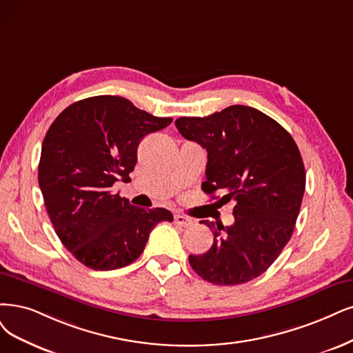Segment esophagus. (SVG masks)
I'll return each instance as SVG.
<instances>
[{
    "mask_svg": "<svg viewBox=\"0 0 353 353\" xmlns=\"http://www.w3.org/2000/svg\"><path fill=\"white\" fill-rule=\"evenodd\" d=\"M174 223L180 227H190L193 224V221L185 215H174Z\"/></svg>",
    "mask_w": 353,
    "mask_h": 353,
    "instance_id": "obj_1",
    "label": "esophagus"
}]
</instances>
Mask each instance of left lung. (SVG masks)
Listing matches in <instances>:
<instances>
[{"instance_id": "1", "label": "left lung", "mask_w": 353, "mask_h": 353, "mask_svg": "<svg viewBox=\"0 0 353 353\" xmlns=\"http://www.w3.org/2000/svg\"><path fill=\"white\" fill-rule=\"evenodd\" d=\"M174 123L208 152L202 190L221 192V202L236 203L230 227L201 221L214 244L189 256L192 269L221 286L260 276L290 241L304 196L305 168L294 138L268 114L241 104Z\"/></svg>"}]
</instances>
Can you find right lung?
<instances>
[{
	"mask_svg": "<svg viewBox=\"0 0 353 353\" xmlns=\"http://www.w3.org/2000/svg\"><path fill=\"white\" fill-rule=\"evenodd\" d=\"M172 122L128 99L96 96L72 103L50 125L39 186L57 236L78 262L94 270L128 266L157 224L172 223L164 208L143 210L112 192L134 172L141 139Z\"/></svg>",
	"mask_w": 353,
	"mask_h": 353,
	"instance_id": "right-lung-1",
	"label": "right lung"
}]
</instances>
